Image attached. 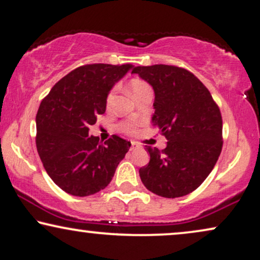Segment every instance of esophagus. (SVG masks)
Returning <instances> with one entry per match:
<instances>
[{"instance_id":"1","label":"esophagus","mask_w":260,"mask_h":260,"mask_svg":"<svg viewBox=\"0 0 260 260\" xmlns=\"http://www.w3.org/2000/svg\"><path fill=\"white\" fill-rule=\"evenodd\" d=\"M137 147H140L139 143L135 142V141H131V149H135Z\"/></svg>"}]
</instances>
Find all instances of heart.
Listing matches in <instances>:
<instances>
[{"instance_id": "b5f03b06", "label": "heart", "mask_w": 260, "mask_h": 260, "mask_svg": "<svg viewBox=\"0 0 260 260\" xmlns=\"http://www.w3.org/2000/svg\"><path fill=\"white\" fill-rule=\"evenodd\" d=\"M129 86H130V90L133 92L134 96H135L137 92H140L142 89L147 88V86H149L148 84L145 81H142V79L140 78H133L129 83ZM113 95H114V88L112 89V90L108 92L107 95V99H106V104L110 105L112 102V99H113ZM119 129L123 131V133H126V134H135L136 133V129H137V124L136 123H133V121H124V123L119 124Z\"/></svg>"}]
</instances>
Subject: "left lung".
I'll list each match as a JSON object with an SVG mask.
<instances>
[{"label": "left lung", "instance_id": "8db88e82", "mask_svg": "<svg viewBox=\"0 0 260 260\" xmlns=\"http://www.w3.org/2000/svg\"><path fill=\"white\" fill-rule=\"evenodd\" d=\"M133 73L154 89L152 120L168 140L162 150L147 146L150 159L140 169L141 181L159 197H184L200 187L222 152L218 105L206 86L182 67L136 66Z\"/></svg>", "mask_w": 260, "mask_h": 260}]
</instances>
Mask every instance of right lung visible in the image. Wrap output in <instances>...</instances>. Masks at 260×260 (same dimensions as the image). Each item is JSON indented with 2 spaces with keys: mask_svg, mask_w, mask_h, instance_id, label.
<instances>
[{
  "mask_svg": "<svg viewBox=\"0 0 260 260\" xmlns=\"http://www.w3.org/2000/svg\"><path fill=\"white\" fill-rule=\"evenodd\" d=\"M131 63H90L60 79L43 99L36 115V146L54 183L75 197H88L110 184L131 143L112 135L105 143L89 135L106 111L112 86Z\"/></svg>",
  "mask_w": 260,
  "mask_h": 260,
  "instance_id": "right-lung-1",
  "label": "right lung"
}]
</instances>
